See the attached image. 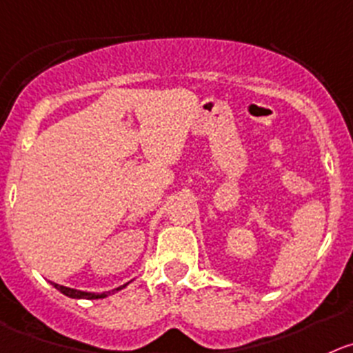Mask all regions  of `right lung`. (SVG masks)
I'll return each instance as SVG.
<instances>
[{
    "label": "right lung",
    "instance_id": "right-lung-1",
    "mask_svg": "<svg viewBox=\"0 0 353 353\" xmlns=\"http://www.w3.org/2000/svg\"><path fill=\"white\" fill-rule=\"evenodd\" d=\"M52 285H54L55 289H59V291H61L62 294L69 296V298H77V299H80V298H83V299H99V298H106L108 294H111V292H114V291H120V289H123L127 284L121 285V288H118V289H114V291H108V292H83V291H77V289L64 288V285L54 284V282H52Z\"/></svg>",
    "mask_w": 353,
    "mask_h": 353
}]
</instances>
